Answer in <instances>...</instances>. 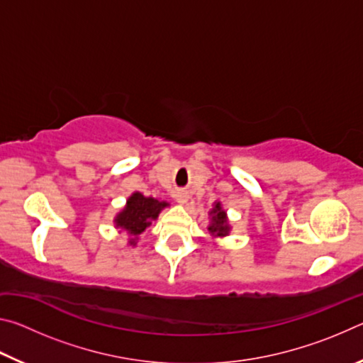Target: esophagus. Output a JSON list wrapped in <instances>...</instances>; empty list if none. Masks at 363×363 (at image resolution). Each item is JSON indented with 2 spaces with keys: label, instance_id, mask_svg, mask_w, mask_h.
<instances>
[{
  "label": "esophagus",
  "instance_id": "esophagus-1",
  "mask_svg": "<svg viewBox=\"0 0 363 363\" xmlns=\"http://www.w3.org/2000/svg\"><path fill=\"white\" fill-rule=\"evenodd\" d=\"M174 199L177 200V203H187L189 200V194L186 192V190H177V192H174Z\"/></svg>",
  "mask_w": 363,
  "mask_h": 363
}]
</instances>
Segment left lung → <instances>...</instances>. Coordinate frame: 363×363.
Segmentation results:
<instances>
[{
    "mask_svg": "<svg viewBox=\"0 0 363 363\" xmlns=\"http://www.w3.org/2000/svg\"><path fill=\"white\" fill-rule=\"evenodd\" d=\"M210 216H211V223L208 225V230L213 237H225L229 235L230 232V225H229V220H227V214L223 210V206L218 201V203H214L213 210L210 211Z\"/></svg>",
    "mask_w": 363,
    "mask_h": 363,
    "instance_id": "1",
    "label": "left lung"
}]
</instances>
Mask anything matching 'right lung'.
<instances>
[{
    "instance_id": "1",
    "label": "right lung",
    "mask_w": 363,
    "mask_h": 363,
    "mask_svg": "<svg viewBox=\"0 0 363 363\" xmlns=\"http://www.w3.org/2000/svg\"><path fill=\"white\" fill-rule=\"evenodd\" d=\"M167 206V201H160L153 196H144L140 192H134L128 199L126 206L116 214V229H123L133 235L134 238H131L130 245H136V238L152 224V220L158 218L160 211Z\"/></svg>"
}]
</instances>
